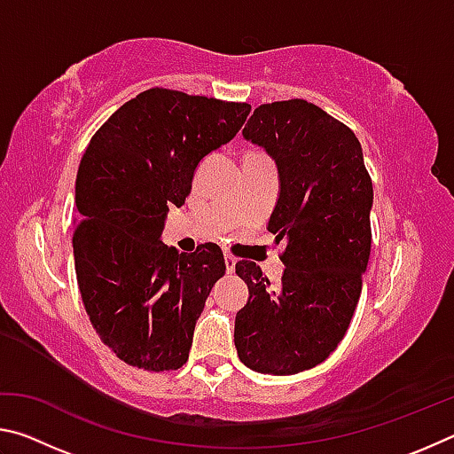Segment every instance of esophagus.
<instances>
[{
    "mask_svg": "<svg viewBox=\"0 0 454 454\" xmlns=\"http://www.w3.org/2000/svg\"><path fill=\"white\" fill-rule=\"evenodd\" d=\"M224 264H226V272L232 274L236 270V258L232 254H226L224 256Z\"/></svg>",
    "mask_w": 454,
    "mask_h": 454,
    "instance_id": "34e87169",
    "label": "esophagus"
}]
</instances>
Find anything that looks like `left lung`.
I'll list each match as a JSON object with an SVG mask.
<instances>
[{
	"mask_svg": "<svg viewBox=\"0 0 454 454\" xmlns=\"http://www.w3.org/2000/svg\"><path fill=\"white\" fill-rule=\"evenodd\" d=\"M242 134L278 166L268 230L286 242V268L274 286L254 262L236 264L250 296L234 344L252 371L296 374L325 363L348 330L371 256L372 180L355 132L306 99L258 106Z\"/></svg>",
	"mask_w": 454,
	"mask_h": 454,
	"instance_id": "1",
	"label": "left lung"
}]
</instances>
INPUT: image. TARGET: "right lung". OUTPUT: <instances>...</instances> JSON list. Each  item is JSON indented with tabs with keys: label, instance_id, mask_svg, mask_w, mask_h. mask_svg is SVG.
I'll use <instances>...</instances> for the list:
<instances>
[{
	"label": "right lung",
	"instance_id": "right-lung-1",
	"mask_svg": "<svg viewBox=\"0 0 454 454\" xmlns=\"http://www.w3.org/2000/svg\"><path fill=\"white\" fill-rule=\"evenodd\" d=\"M248 114V104L152 88L118 107L83 152L72 238L78 286L98 336L129 366L186 364L224 254L212 242L180 254L160 236L200 160L232 140Z\"/></svg>",
	"mask_w": 454,
	"mask_h": 454
}]
</instances>
